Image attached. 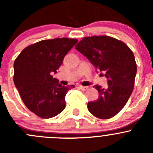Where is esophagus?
I'll return each mask as SVG.
<instances>
[{
    "label": "esophagus",
    "instance_id": "esophagus-1",
    "mask_svg": "<svg viewBox=\"0 0 153 153\" xmlns=\"http://www.w3.org/2000/svg\"><path fill=\"white\" fill-rule=\"evenodd\" d=\"M78 87H79V89L82 91H85L88 89V86H81V85H80Z\"/></svg>",
    "mask_w": 153,
    "mask_h": 153
}]
</instances>
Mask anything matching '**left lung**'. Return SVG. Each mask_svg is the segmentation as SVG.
<instances>
[{
  "label": "left lung",
  "instance_id": "1",
  "mask_svg": "<svg viewBox=\"0 0 153 153\" xmlns=\"http://www.w3.org/2000/svg\"><path fill=\"white\" fill-rule=\"evenodd\" d=\"M75 48L107 78L105 89L94 86L99 96L88 102V110L101 119L112 118L126 105L133 90L137 72L133 52L123 41L106 35L85 37Z\"/></svg>",
  "mask_w": 153,
  "mask_h": 153
}]
</instances>
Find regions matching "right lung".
I'll return each instance as SVG.
<instances>
[{
	"label": "right lung",
	"mask_w": 153,
	"mask_h": 153,
	"mask_svg": "<svg viewBox=\"0 0 153 153\" xmlns=\"http://www.w3.org/2000/svg\"><path fill=\"white\" fill-rule=\"evenodd\" d=\"M77 42L68 38L43 40L23 49L15 60V85L26 106L40 118H52L65 109L66 95L75 86H62L52 75Z\"/></svg>",
	"instance_id": "right-lung-1"
}]
</instances>
